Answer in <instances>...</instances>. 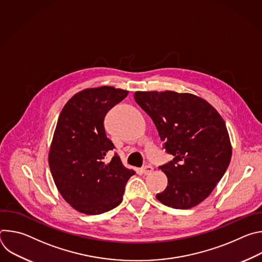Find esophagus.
I'll return each mask as SVG.
<instances>
[{
    "instance_id": "esophagus-1",
    "label": "esophagus",
    "mask_w": 262,
    "mask_h": 262,
    "mask_svg": "<svg viewBox=\"0 0 262 262\" xmlns=\"http://www.w3.org/2000/svg\"><path fill=\"white\" fill-rule=\"evenodd\" d=\"M152 171H154V167L150 166V165H146V166H144V167L142 168V172H143V174H145V175L152 173Z\"/></svg>"
}]
</instances>
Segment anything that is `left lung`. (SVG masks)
I'll return each instance as SVG.
<instances>
[{"label":"left lung","mask_w":262,"mask_h":262,"mask_svg":"<svg viewBox=\"0 0 262 262\" xmlns=\"http://www.w3.org/2000/svg\"><path fill=\"white\" fill-rule=\"evenodd\" d=\"M134 98L156 124L163 148L174 157L160 167L168 185L157 199L177 209L198 205L211 194L231 160L225 121L194 94L137 91Z\"/></svg>","instance_id":"8db88e82"}]
</instances>
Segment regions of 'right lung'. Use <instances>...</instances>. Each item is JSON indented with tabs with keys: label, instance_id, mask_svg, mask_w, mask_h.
Segmentation results:
<instances>
[{
	"label": "right lung",
	"instance_id": "add662e5",
	"mask_svg": "<svg viewBox=\"0 0 262 262\" xmlns=\"http://www.w3.org/2000/svg\"><path fill=\"white\" fill-rule=\"evenodd\" d=\"M128 92L110 86L85 89L61 111L49 165L58 191L74 209L99 214L118 206L135 171L125 168L105 134L104 117Z\"/></svg>",
	"mask_w": 262,
	"mask_h": 262
}]
</instances>
